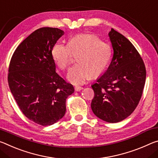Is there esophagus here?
Here are the masks:
<instances>
[{
  "label": "esophagus",
  "mask_w": 158,
  "mask_h": 158,
  "mask_svg": "<svg viewBox=\"0 0 158 158\" xmlns=\"http://www.w3.org/2000/svg\"><path fill=\"white\" fill-rule=\"evenodd\" d=\"M82 87H80V86H76L75 87V90H76V92H79V91H81V90H82Z\"/></svg>",
  "instance_id": "obj_1"
}]
</instances>
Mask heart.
Returning <instances> with one entry per match:
<instances>
[{"instance_id":"b5f03b06","label":"heart","mask_w":158,"mask_h":158,"mask_svg":"<svg viewBox=\"0 0 158 158\" xmlns=\"http://www.w3.org/2000/svg\"><path fill=\"white\" fill-rule=\"evenodd\" d=\"M72 55L77 63L70 69L67 79L74 85H81L90 76L97 77L106 68L111 56L109 44L93 34L75 35L68 44L58 43L52 50V57L61 70H65L71 61Z\"/></svg>"}]
</instances>
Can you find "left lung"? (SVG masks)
Returning a JSON list of instances; mask_svg holds the SVG:
<instances>
[{
  "mask_svg": "<svg viewBox=\"0 0 158 158\" xmlns=\"http://www.w3.org/2000/svg\"><path fill=\"white\" fill-rule=\"evenodd\" d=\"M113 49L109 66L92 87L91 108L101 120L115 123L130 116L137 106L146 82L144 62L130 40L113 28L108 33Z\"/></svg>",
  "mask_w": 158,
  "mask_h": 158,
  "instance_id": "1",
  "label": "left lung"
}]
</instances>
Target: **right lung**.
Here are the masks:
<instances>
[{
  "instance_id": "1",
  "label": "right lung",
  "mask_w": 158,
  "mask_h": 158,
  "mask_svg": "<svg viewBox=\"0 0 158 158\" xmlns=\"http://www.w3.org/2000/svg\"><path fill=\"white\" fill-rule=\"evenodd\" d=\"M64 31L38 28L21 43L10 62L9 87L26 117L42 126L52 125L66 113V100L74 87L56 73L52 50Z\"/></svg>"
}]
</instances>
